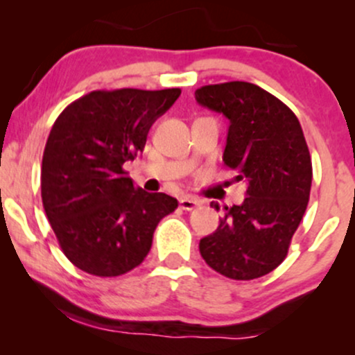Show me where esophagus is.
Instances as JSON below:
<instances>
[{
	"label": "esophagus",
	"mask_w": 355,
	"mask_h": 355,
	"mask_svg": "<svg viewBox=\"0 0 355 355\" xmlns=\"http://www.w3.org/2000/svg\"><path fill=\"white\" fill-rule=\"evenodd\" d=\"M178 203H180V209H183V210H193V209H197V207L202 205V202L197 200V198H193V197H182Z\"/></svg>",
	"instance_id": "34e87169"
}]
</instances>
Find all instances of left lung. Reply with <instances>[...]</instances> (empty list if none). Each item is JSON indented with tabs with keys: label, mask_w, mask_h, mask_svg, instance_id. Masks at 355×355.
<instances>
[{
	"label": "left lung",
	"mask_w": 355,
	"mask_h": 355,
	"mask_svg": "<svg viewBox=\"0 0 355 355\" xmlns=\"http://www.w3.org/2000/svg\"><path fill=\"white\" fill-rule=\"evenodd\" d=\"M195 100L230 120L223 162L247 183L245 200L225 207L217 230L200 240V254L229 279H259L284 262L311 197L302 126L287 105L247 81L207 85Z\"/></svg>",
	"instance_id": "obj_1"
}]
</instances>
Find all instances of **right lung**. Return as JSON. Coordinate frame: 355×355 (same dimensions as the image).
Returning a JSON list of instances; mask_svg holds the SVG:
<instances>
[{"instance_id":"1","label":"right lung","mask_w":355,"mask_h":355,"mask_svg":"<svg viewBox=\"0 0 355 355\" xmlns=\"http://www.w3.org/2000/svg\"><path fill=\"white\" fill-rule=\"evenodd\" d=\"M180 88L96 89L53 125L42 164V198L58 243L75 267L118 277L140 266L158 222L177 198L133 185L125 162L144 152L150 126Z\"/></svg>"}]
</instances>
